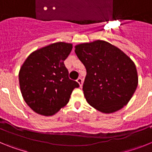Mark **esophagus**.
Masks as SVG:
<instances>
[{
    "instance_id": "34e87169",
    "label": "esophagus",
    "mask_w": 152,
    "mask_h": 152,
    "mask_svg": "<svg viewBox=\"0 0 152 152\" xmlns=\"http://www.w3.org/2000/svg\"><path fill=\"white\" fill-rule=\"evenodd\" d=\"M77 82L78 83L79 85L81 87V86H82V84H83V79L81 78V77H78V78L77 79Z\"/></svg>"
}]
</instances>
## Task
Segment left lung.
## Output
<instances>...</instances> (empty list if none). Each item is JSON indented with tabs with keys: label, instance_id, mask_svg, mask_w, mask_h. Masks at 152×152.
Here are the masks:
<instances>
[{
	"label": "left lung",
	"instance_id": "obj_1",
	"mask_svg": "<svg viewBox=\"0 0 152 152\" xmlns=\"http://www.w3.org/2000/svg\"><path fill=\"white\" fill-rule=\"evenodd\" d=\"M75 52L87 71L83 91L90 105L104 113L126 106L138 86L133 61L102 40L76 45Z\"/></svg>",
	"mask_w": 152,
	"mask_h": 152
}]
</instances>
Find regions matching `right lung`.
I'll return each mask as SVG.
<instances>
[{
    "label": "right lung",
    "mask_w": 152,
    "mask_h": 152,
    "mask_svg": "<svg viewBox=\"0 0 152 152\" xmlns=\"http://www.w3.org/2000/svg\"><path fill=\"white\" fill-rule=\"evenodd\" d=\"M72 45L56 42L31 53L19 73L21 94L33 111L52 116L68 103L79 84L68 77L64 61Z\"/></svg>",
    "instance_id": "right-lung-1"
}]
</instances>
